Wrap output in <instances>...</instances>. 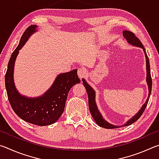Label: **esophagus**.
Returning <instances> with one entry per match:
<instances>
[{"instance_id": "34e87169", "label": "esophagus", "mask_w": 159, "mask_h": 159, "mask_svg": "<svg viewBox=\"0 0 159 159\" xmlns=\"http://www.w3.org/2000/svg\"><path fill=\"white\" fill-rule=\"evenodd\" d=\"M85 74H86V71L84 68H83V67L79 68V70H78V76H79V77L80 79H83V78L85 77Z\"/></svg>"}]
</instances>
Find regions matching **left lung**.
<instances>
[{"mask_svg": "<svg viewBox=\"0 0 159 159\" xmlns=\"http://www.w3.org/2000/svg\"><path fill=\"white\" fill-rule=\"evenodd\" d=\"M123 37L125 38L126 41L129 44L133 45V46L138 47L142 48L144 51L145 58H146V69H147V78H146V81L148 85V90H149V95H148V98L147 99L145 103L142 106L141 109L139 110L137 114L133 116V117L130 118L127 122H126L125 124L120 125H113L111 123H109L108 121L104 119L102 116V115L100 112H99V109L98 108V106H97L96 101H95V91L93 88L91 87V86L88 84V83L86 82V80L83 79V85L85 86L86 91H87L88 96V105H89V109L91 113V115H92L93 118L95 120L97 124L99 126H100L102 128H107V129H114V128H121L123 126H128L131 125L132 123H133L138 120L139 117L141 116L142 114H143L144 111L146 109V107L147 105L148 102H149V99L151 95V92H152V77H151V73H150V65H149V58L147 57L146 50H145L144 48L143 45H142L141 41L137 38L133 33H132L131 31H123Z\"/></svg>", "mask_w": 159, "mask_h": 159, "instance_id": "obj_1", "label": "left lung"}]
</instances>
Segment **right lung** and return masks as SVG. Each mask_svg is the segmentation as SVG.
I'll return each instance as SVG.
<instances>
[{
	"label": "right lung",
	"instance_id": "right-lung-1",
	"mask_svg": "<svg viewBox=\"0 0 159 159\" xmlns=\"http://www.w3.org/2000/svg\"><path fill=\"white\" fill-rule=\"evenodd\" d=\"M37 27L36 25H31L24 32L20 43L10 57L5 82L8 100L15 114L31 124L44 126L55 123L59 119L64 110L70 89L80 80L77 69H74L57 75L51 87L41 96L29 98L18 92L14 81L16 58L20 50L31 35L37 31Z\"/></svg>",
	"mask_w": 159,
	"mask_h": 159
}]
</instances>
